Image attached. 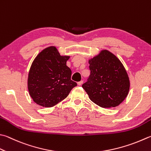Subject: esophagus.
Here are the masks:
<instances>
[{
    "label": "esophagus",
    "mask_w": 151,
    "mask_h": 151,
    "mask_svg": "<svg viewBox=\"0 0 151 151\" xmlns=\"http://www.w3.org/2000/svg\"><path fill=\"white\" fill-rule=\"evenodd\" d=\"M83 81H79V82H78V85H81L82 84H83Z\"/></svg>",
    "instance_id": "34e87169"
}]
</instances>
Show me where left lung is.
Listing matches in <instances>:
<instances>
[{
	"instance_id": "8db88e82",
	"label": "left lung",
	"mask_w": 151,
	"mask_h": 151,
	"mask_svg": "<svg viewBox=\"0 0 151 151\" xmlns=\"http://www.w3.org/2000/svg\"><path fill=\"white\" fill-rule=\"evenodd\" d=\"M90 76L82 87L89 99L102 108L116 107L128 95L130 82L126 69L107 50L89 60Z\"/></svg>"
}]
</instances>
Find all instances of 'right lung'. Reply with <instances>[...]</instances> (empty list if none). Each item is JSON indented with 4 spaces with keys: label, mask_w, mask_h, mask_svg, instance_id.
Listing matches in <instances>:
<instances>
[{
    "label": "right lung",
    "mask_w": 151,
    "mask_h": 151,
    "mask_svg": "<svg viewBox=\"0 0 151 151\" xmlns=\"http://www.w3.org/2000/svg\"><path fill=\"white\" fill-rule=\"evenodd\" d=\"M69 56H61L55 47L42 50L31 64L27 79L29 95L43 107H52L69 95L76 82L71 80L72 71L66 66Z\"/></svg>",
    "instance_id": "obj_1"
}]
</instances>
